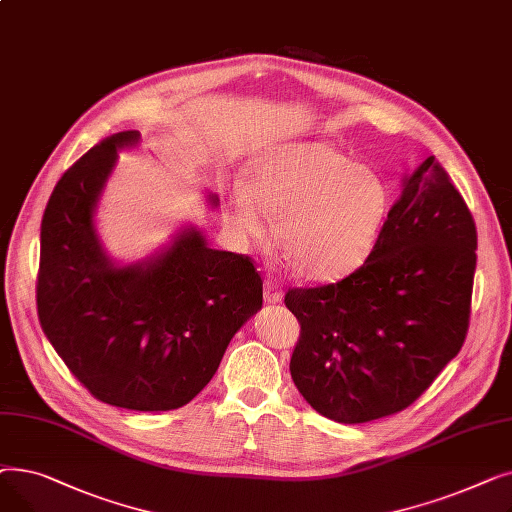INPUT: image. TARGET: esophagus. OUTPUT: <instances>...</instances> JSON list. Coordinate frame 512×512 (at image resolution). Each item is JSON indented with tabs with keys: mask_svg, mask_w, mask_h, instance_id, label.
<instances>
[{
	"mask_svg": "<svg viewBox=\"0 0 512 512\" xmlns=\"http://www.w3.org/2000/svg\"><path fill=\"white\" fill-rule=\"evenodd\" d=\"M263 297H265V301L270 303V305H276V303H280L282 301V288L274 282V280H265V284H263Z\"/></svg>",
	"mask_w": 512,
	"mask_h": 512,
	"instance_id": "34e87169",
	"label": "esophagus"
}]
</instances>
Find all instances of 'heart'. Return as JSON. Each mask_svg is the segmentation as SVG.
Masks as SVG:
<instances>
[{"instance_id":"1","label":"heart","mask_w":512,"mask_h":512,"mask_svg":"<svg viewBox=\"0 0 512 512\" xmlns=\"http://www.w3.org/2000/svg\"><path fill=\"white\" fill-rule=\"evenodd\" d=\"M265 211L276 215V242L294 274L334 282L369 259L388 218L390 188L328 143H292L261 155L251 184L230 191L228 220L242 240L267 232Z\"/></svg>"}]
</instances>
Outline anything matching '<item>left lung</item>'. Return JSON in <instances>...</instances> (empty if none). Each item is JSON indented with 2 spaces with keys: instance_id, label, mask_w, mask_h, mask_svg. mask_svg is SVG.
<instances>
[{
  "instance_id": "1",
  "label": "left lung",
  "mask_w": 512,
  "mask_h": 512,
  "mask_svg": "<svg viewBox=\"0 0 512 512\" xmlns=\"http://www.w3.org/2000/svg\"><path fill=\"white\" fill-rule=\"evenodd\" d=\"M477 230L436 157L402 178L369 259L351 276L290 288L301 324L290 375L338 423L411 407L456 357L469 330Z\"/></svg>"
}]
</instances>
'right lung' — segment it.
<instances>
[{"instance_id":"1","label":"right lung","mask_w":512,"mask_h":512,"mask_svg":"<svg viewBox=\"0 0 512 512\" xmlns=\"http://www.w3.org/2000/svg\"><path fill=\"white\" fill-rule=\"evenodd\" d=\"M137 130L107 137L64 172L41 222L37 313L74 378L130 411H172L218 371L232 336L263 303L247 255L215 251L195 226L145 261L118 265L103 251L95 207L118 149ZM211 205L218 197L209 195Z\"/></svg>"}]
</instances>
